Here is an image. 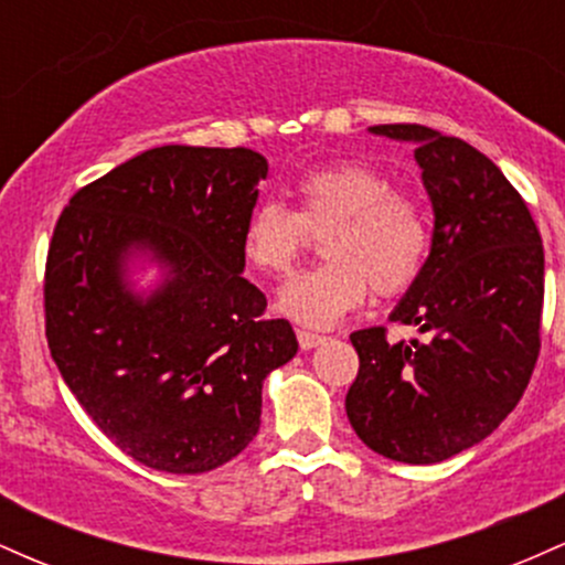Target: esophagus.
<instances>
[{"label":"esophagus","mask_w":565,"mask_h":565,"mask_svg":"<svg viewBox=\"0 0 565 565\" xmlns=\"http://www.w3.org/2000/svg\"><path fill=\"white\" fill-rule=\"evenodd\" d=\"M297 342H300L302 350H313V348L323 345V342H327V337L308 332V329H297Z\"/></svg>","instance_id":"34e87169"}]
</instances>
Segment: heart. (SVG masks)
I'll return each mask as SVG.
<instances>
[{
  "label": "heart",
  "mask_w": 565,
  "mask_h": 565,
  "mask_svg": "<svg viewBox=\"0 0 565 565\" xmlns=\"http://www.w3.org/2000/svg\"><path fill=\"white\" fill-rule=\"evenodd\" d=\"M321 238L327 263L295 276L278 308L308 327H329L366 300L393 297L417 281L430 252V220L412 193L366 161H337L297 183V210L265 201L242 233L244 260L265 276H289L308 249V233Z\"/></svg>",
  "instance_id": "1"
}]
</instances>
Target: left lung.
Instances as JSON below:
<instances>
[{
	"label": "left lung",
	"instance_id": "8db88e82",
	"mask_svg": "<svg viewBox=\"0 0 565 565\" xmlns=\"http://www.w3.org/2000/svg\"><path fill=\"white\" fill-rule=\"evenodd\" d=\"M372 132L414 140L436 212L430 257L393 321L350 334L359 374L345 395L355 436L406 465L470 449L515 408L542 348L544 249L526 201L470 142L423 125Z\"/></svg>",
	"mask_w": 565,
	"mask_h": 565
}]
</instances>
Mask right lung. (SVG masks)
Masks as SVG:
<instances>
[{"instance_id": "obj_1", "label": "right lung", "mask_w": 565, "mask_h": 565, "mask_svg": "<svg viewBox=\"0 0 565 565\" xmlns=\"http://www.w3.org/2000/svg\"><path fill=\"white\" fill-rule=\"evenodd\" d=\"M268 161L252 148L161 146L63 206L44 265L53 361L103 436L146 468L193 476L260 430L263 380L297 353L242 276V233ZM129 243L173 278L148 303L120 281Z\"/></svg>"}]
</instances>
